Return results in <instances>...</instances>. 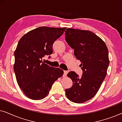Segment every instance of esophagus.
<instances>
[{
  "label": "esophagus",
  "mask_w": 122,
  "mask_h": 122,
  "mask_svg": "<svg viewBox=\"0 0 122 122\" xmlns=\"http://www.w3.org/2000/svg\"><path fill=\"white\" fill-rule=\"evenodd\" d=\"M68 73V71H64V74H63V76H66V75H67Z\"/></svg>",
  "instance_id": "esophagus-1"
}]
</instances>
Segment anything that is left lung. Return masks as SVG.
Instances as JSON below:
<instances>
[{"mask_svg":"<svg viewBox=\"0 0 122 122\" xmlns=\"http://www.w3.org/2000/svg\"><path fill=\"white\" fill-rule=\"evenodd\" d=\"M65 35L74 56L81 61L83 71L81 76L74 71L68 73L73 85L66 89V94L73 102L82 103L96 94L106 78L109 64L108 50L106 43L91 31L68 28Z\"/></svg>","mask_w":122,"mask_h":122,"instance_id":"obj_1","label":"left lung"}]
</instances>
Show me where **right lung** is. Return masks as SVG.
<instances>
[{"mask_svg":"<svg viewBox=\"0 0 122 122\" xmlns=\"http://www.w3.org/2000/svg\"><path fill=\"white\" fill-rule=\"evenodd\" d=\"M66 29L41 26L19 40L14 51V71L19 87L30 99L44 98L54 81L63 76V70L50 66L42 58L52 54L53 43Z\"/></svg>","mask_w":122,"mask_h":122,"instance_id":"obj_1","label":"right lung"}]
</instances>
